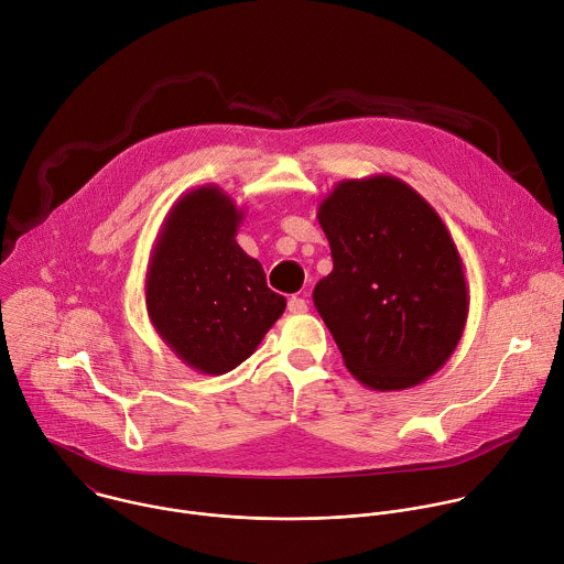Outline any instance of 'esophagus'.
Wrapping results in <instances>:
<instances>
[{"label":"esophagus","mask_w":564,"mask_h":564,"mask_svg":"<svg viewBox=\"0 0 564 564\" xmlns=\"http://www.w3.org/2000/svg\"><path fill=\"white\" fill-rule=\"evenodd\" d=\"M288 310H290L292 314H305V312H307V301H305V299H299V296H292V299L288 301Z\"/></svg>","instance_id":"esophagus-1"}]
</instances>
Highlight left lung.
Segmentation results:
<instances>
[{
	"label": "left lung",
	"instance_id": "8db88e82",
	"mask_svg": "<svg viewBox=\"0 0 564 564\" xmlns=\"http://www.w3.org/2000/svg\"><path fill=\"white\" fill-rule=\"evenodd\" d=\"M316 217L334 268L314 305L351 377L377 392L430 379L469 312L463 259L438 213L405 181L373 174L338 181Z\"/></svg>",
	"mask_w": 564,
	"mask_h": 564
}]
</instances>
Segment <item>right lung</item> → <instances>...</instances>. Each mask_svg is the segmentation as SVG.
<instances>
[{
  "label": "right lung",
  "instance_id": "right-lung-1",
  "mask_svg": "<svg viewBox=\"0 0 564 564\" xmlns=\"http://www.w3.org/2000/svg\"><path fill=\"white\" fill-rule=\"evenodd\" d=\"M243 208L219 185L185 193L165 215L145 272V310L161 340L202 373L254 354L285 312L263 265L237 243Z\"/></svg>",
  "mask_w": 564,
  "mask_h": 564
}]
</instances>
